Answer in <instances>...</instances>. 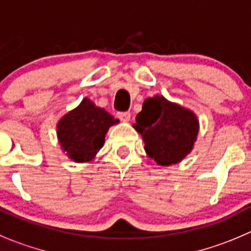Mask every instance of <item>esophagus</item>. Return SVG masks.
<instances>
[{"instance_id":"34e87169","label":"esophagus","mask_w":251,"mask_h":251,"mask_svg":"<svg viewBox=\"0 0 251 251\" xmlns=\"http://www.w3.org/2000/svg\"><path fill=\"white\" fill-rule=\"evenodd\" d=\"M117 117H118L121 121L128 122L130 119V113L129 112H118V113H117Z\"/></svg>"}]
</instances>
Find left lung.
<instances>
[{
	"instance_id": "left-lung-1",
	"label": "left lung",
	"mask_w": 251,
	"mask_h": 251,
	"mask_svg": "<svg viewBox=\"0 0 251 251\" xmlns=\"http://www.w3.org/2000/svg\"><path fill=\"white\" fill-rule=\"evenodd\" d=\"M135 121L147 154L164 166L181 161L192 150L199 133L195 114L163 96L145 100Z\"/></svg>"
}]
</instances>
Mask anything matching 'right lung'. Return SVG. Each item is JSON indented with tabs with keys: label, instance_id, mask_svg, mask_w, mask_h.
Instances as JSON below:
<instances>
[{
	"label": "right lung",
	"instance_id": "right-lung-1",
	"mask_svg": "<svg viewBox=\"0 0 251 251\" xmlns=\"http://www.w3.org/2000/svg\"><path fill=\"white\" fill-rule=\"evenodd\" d=\"M116 123L118 119L95 106L88 99H83L77 108L69 112L59 122V142L74 161H88L103 147L107 130Z\"/></svg>",
	"mask_w": 251,
	"mask_h": 251
}]
</instances>
